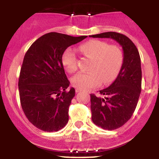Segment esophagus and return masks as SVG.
<instances>
[{"label":"esophagus","mask_w":159,"mask_h":159,"mask_svg":"<svg viewBox=\"0 0 159 159\" xmlns=\"http://www.w3.org/2000/svg\"><path fill=\"white\" fill-rule=\"evenodd\" d=\"M80 91H81V90H80V89H76V92H77V93H78V92H80Z\"/></svg>","instance_id":"esophagus-1"}]
</instances>
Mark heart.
Here are the masks:
<instances>
[{"label":"heart","instance_id":"1","mask_svg":"<svg viewBox=\"0 0 159 159\" xmlns=\"http://www.w3.org/2000/svg\"><path fill=\"white\" fill-rule=\"evenodd\" d=\"M79 51L91 59L89 72H79L71 78L75 87L80 90H89L102 83H111L121 70L123 64L122 51L118 46L110 44L100 40H91L78 47ZM64 68L69 73L78 68V59L75 51L70 48L64 51L61 56Z\"/></svg>","mask_w":159,"mask_h":159}]
</instances>
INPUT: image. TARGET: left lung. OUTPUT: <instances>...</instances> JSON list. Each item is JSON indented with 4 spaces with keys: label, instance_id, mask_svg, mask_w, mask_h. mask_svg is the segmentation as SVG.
<instances>
[{
    "label": "left lung",
    "instance_id": "1",
    "mask_svg": "<svg viewBox=\"0 0 159 159\" xmlns=\"http://www.w3.org/2000/svg\"><path fill=\"white\" fill-rule=\"evenodd\" d=\"M92 38H112L122 47V67L115 81L107 89L101 90L105 98L91 94V119L94 124L105 130H115L131 118L137 106L142 91V68L139 52L125 35L105 32Z\"/></svg>",
    "mask_w": 159,
    "mask_h": 159
}]
</instances>
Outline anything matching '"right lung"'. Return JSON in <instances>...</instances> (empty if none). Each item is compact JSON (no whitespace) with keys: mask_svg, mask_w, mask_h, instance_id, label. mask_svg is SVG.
Returning <instances> with one entry per match:
<instances>
[{"mask_svg":"<svg viewBox=\"0 0 159 159\" xmlns=\"http://www.w3.org/2000/svg\"><path fill=\"white\" fill-rule=\"evenodd\" d=\"M87 36L72 37L51 32L34 41L24 57L18 81L21 108L38 129L51 132L63 129L75 90L70 84L61 62L64 51Z\"/></svg>","mask_w":159,"mask_h":159,"instance_id":"add662e5","label":"right lung"}]
</instances>
